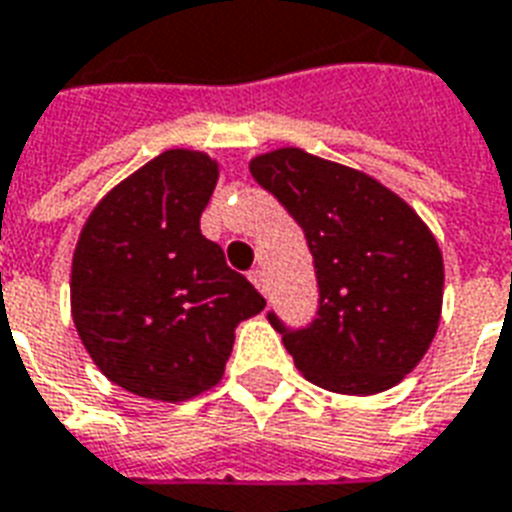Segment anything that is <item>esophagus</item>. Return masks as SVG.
Returning <instances> with one entry per match:
<instances>
[{"label": "esophagus", "mask_w": 512, "mask_h": 512, "mask_svg": "<svg viewBox=\"0 0 512 512\" xmlns=\"http://www.w3.org/2000/svg\"><path fill=\"white\" fill-rule=\"evenodd\" d=\"M248 280L256 285V291H261L264 296H267L269 285H267V275H264V269H251V272H248Z\"/></svg>", "instance_id": "esophagus-1"}]
</instances>
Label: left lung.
<instances>
[{
  "label": "left lung",
  "mask_w": 512,
  "mask_h": 512,
  "mask_svg": "<svg viewBox=\"0 0 512 512\" xmlns=\"http://www.w3.org/2000/svg\"><path fill=\"white\" fill-rule=\"evenodd\" d=\"M251 173L304 229L320 285L318 318L283 334L304 379L339 395L395 387L441 323L443 253L403 197L363 170L283 146Z\"/></svg>",
  "instance_id": "left-lung-1"
}]
</instances>
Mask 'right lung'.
<instances>
[{
    "label": "right lung",
    "mask_w": 512,
    "mask_h": 512,
    "mask_svg": "<svg viewBox=\"0 0 512 512\" xmlns=\"http://www.w3.org/2000/svg\"><path fill=\"white\" fill-rule=\"evenodd\" d=\"M219 162L168 149L98 200L71 259V318L109 382L162 403L221 382L267 301L200 232Z\"/></svg>",
    "instance_id": "obj_1"
}]
</instances>
